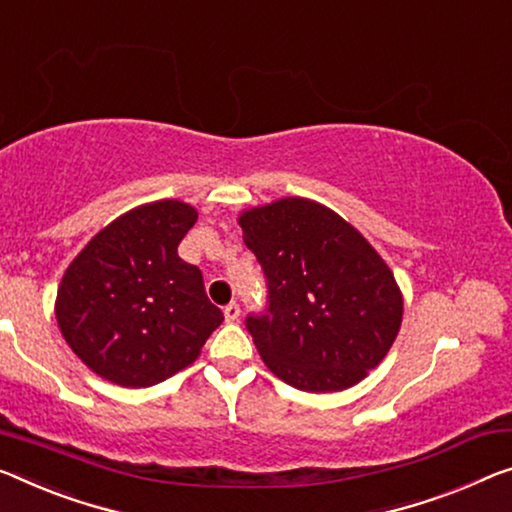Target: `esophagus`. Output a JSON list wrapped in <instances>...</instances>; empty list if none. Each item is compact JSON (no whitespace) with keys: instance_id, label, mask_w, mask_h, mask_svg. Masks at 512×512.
<instances>
[{"instance_id":"esophagus-1","label":"esophagus","mask_w":512,"mask_h":512,"mask_svg":"<svg viewBox=\"0 0 512 512\" xmlns=\"http://www.w3.org/2000/svg\"><path fill=\"white\" fill-rule=\"evenodd\" d=\"M224 318H226V322H235L240 318V306L235 304V302H231V304H226L224 306Z\"/></svg>"}]
</instances>
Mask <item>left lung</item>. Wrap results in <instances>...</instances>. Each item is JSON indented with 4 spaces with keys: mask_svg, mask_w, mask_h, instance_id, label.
<instances>
[{
    "mask_svg": "<svg viewBox=\"0 0 512 512\" xmlns=\"http://www.w3.org/2000/svg\"><path fill=\"white\" fill-rule=\"evenodd\" d=\"M238 222L267 279V309L247 316L265 366L302 391L355 387L403 320L389 265L341 215L300 196L249 208Z\"/></svg>",
    "mask_w": 512,
    "mask_h": 512,
    "instance_id": "obj_1",
    "label": "left lung"
}]
</instances>
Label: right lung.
<instances>
[{"label": "right lung", "instance_id": "right-lung-1", "mask_svg": "<svg viewBox=\"0 0 512 512\" xmlns=\"http://www.w3.org/2000/svg\"><path fill=\"white\" fill-rule=\"evenodd\" d=\"M196 217L176 199L132 208L68 265L54 313L70 350L102 380L153 387L194 364L222 325L201 270L178 256Z\"/></svg>", "mask_w": 512, "mask_h": 512}]
</instances>
